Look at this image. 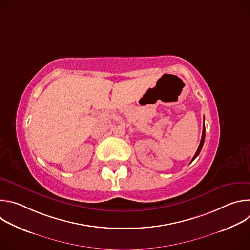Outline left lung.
<instances>
[{
  "label": "left lung",
  "mask_w": 250,
  "mask_h": 250,
  "mask_svg": "<svg viewBox=\"0 0 250 250\" xmlns=\"http://www.w3.org/2000/svg\"><path fill=\"white\" fill-rule=\"evenodd\" d=\"M205 130H206V128H205V123H204V125H203V133H202V138H201L200 146H199V147H198V149H197V151H196V153H195V155H194V157H193V159H192L191 162H193V160L200 154V152H201V150H202V147H203V146H204V141H205V134H206Z\"/></svg>",
  "instance_id": "left-lung-1"
}]
</instances>
